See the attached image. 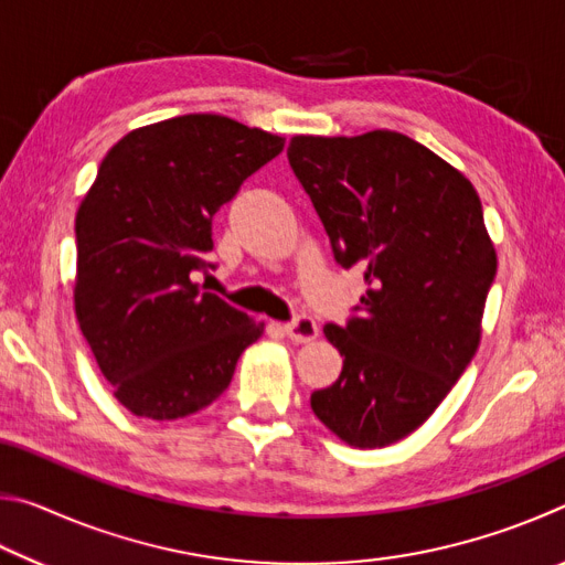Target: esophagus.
I'll use <instances>...</instances> for the list:
<instances>
[{
  "instance_id": "esophagus-1",
  "label": "esophagus",
  "mask_w": 565,
  "mask_h": 565,
  "mask_svg": "<svg viewBox=\"0 0 565 565\" xmlns=\"http://www.w3.org/2000/svg\"><path fill=\"white\" fill-rule=\"evenodd\" d=\"M284 331L296 343H309L319 337V323L311 317H296L294 321L284 323Z\"/></svg>"
}]
</instances>
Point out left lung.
<instances>
[{"label":"left lung","instance_id":"1","mask_svg":"<svg viewBox=\"0 0 565 565\" xmlns=\"http://www.w3.org/2000/svg\"><path fill=\"white\" fill-rule=\"evenodd\" d=\"M333 256L356 269L361 317L323 333L343 356L311 408L353 448H384L428 420L476 356L495 246L463 171L406 134H296L286 149Z\"/></svg>","mask_w":565,"mask_h":565}]
</instances>
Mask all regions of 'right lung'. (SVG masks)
Returning a JSON list of instances; mask_svg holds the SVG:
<instances>
[{
    "instance_id": "add662e5",
    "label": "right lung",
    "mask_w": 565,
    "mask_h": 565,
    "mask_svg": "<svg viewBox=\"0 0 565 565\" xmlns=\"http://www.w3.org/2000/svg\"><path fill=\"white\" fill-rule=\"evenodd\" d=\"M284 137L222 114L147 124L102 159L76 212L74 313L119 404L196 414L232 384L264 321L202 291L212 218Z\"/></svg>"
}]
</instances>
